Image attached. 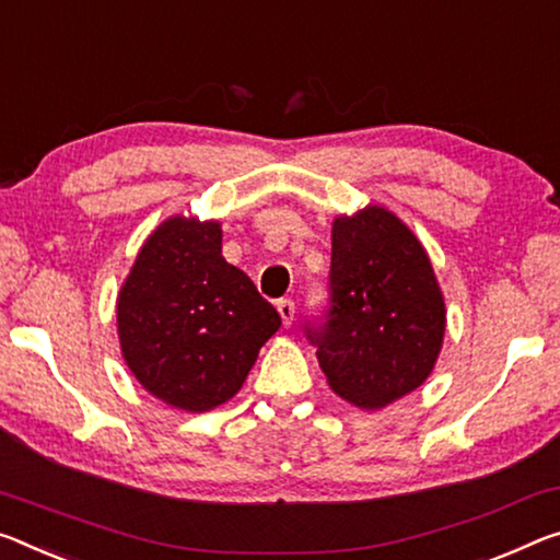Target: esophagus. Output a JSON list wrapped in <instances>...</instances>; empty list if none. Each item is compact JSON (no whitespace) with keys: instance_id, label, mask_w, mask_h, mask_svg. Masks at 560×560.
Segmentation results:
<instances>
[{"instance_id":"obj_1","label":"esophagus","mask_w":560,"mask_h":560,"mask_svg":"<svg viewBox=\"0 0 560 560\" xmlns=\"http://www.w3.org/2000/svg\"><path fill=\"white\" fill-rule=\"evenodd\" d=\"M277 308H279V316H281L283 326L294 324V316H296V304H294V301H291V299H279Z\"/></svg>"}]
</instances>
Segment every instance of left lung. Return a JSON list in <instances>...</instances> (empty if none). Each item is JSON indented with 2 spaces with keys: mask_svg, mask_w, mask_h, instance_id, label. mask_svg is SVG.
Segmentation results:
<instances>
[{
  "mask_svg": "<svg viewBox=\"0 0 560 560\" xmlns=\"http://www.w3.org/2000/svg\"><path fill=\"white\" fill-rule=\"evenodd\" d=\"M443 328L446 308L419 238L381 207L336 219L326 308L304 324L328 386L363 408L396 401L431 374Z\"/></svg>",
  "mask_w": 560,
  "mask_h": 560,
  "instance_id": "1",
  "label": "left lung"
}]
</instances>
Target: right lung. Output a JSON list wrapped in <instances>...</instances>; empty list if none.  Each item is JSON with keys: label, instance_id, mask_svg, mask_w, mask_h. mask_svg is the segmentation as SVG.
Instances as JSON below:
<instances>
[{"label": "right lung", "instance_id": "right-lung-1", "mask_svg": "<svg viewBox=\"0 0 560 560\" xmlns=\"http://www.w3.org/2000/svg\"><path fill=\"white\" fill-rule=\"evenodd\" d=\"M117 322L139 384L168 406L201 413L242 388L281 316L221 256L217 221L174 217L141 246Z\"/></svg>", "mask_w": 560, "mask_h": 560}]
</instances>
